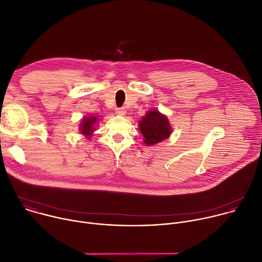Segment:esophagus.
<instances>
[{"instance_id": "34e87169", "label": "esophagus", "mask_w": 262, "mask_h": 262, "mask_svg": "<svg viewBox=\"0 0 262 262\" xmlns=\"http://www.w3.org/2000/svg\"><path fill=\"white\" fill-rule=\"evenodd\" d=\"M115 113L117 114V115H120V116H124L125 115V110L123 108V107H117L116 110H115Z\"/></svg>"}]
</instances>
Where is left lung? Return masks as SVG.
Here are the masks:
<instances>
[{
  "label": "left lung",
  "mask_w": 262,
  "mask_h": 262,
  "mask_svg": "<svg viewBox=\"0 0 262 262\" xmlns=\"http://www.w3.org/2000/svg\"><path fill=\"white\" fill-rule=\"evenodd\" d=\"M140 132L144 137V143L148 146L155 145L171 135V126L166 116L159 111H148L139 122Z\"/></svg>",
  "instance_id": "obj_1"
}]
</instances>
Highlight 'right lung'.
<instances>
[{"instance_id": "right-lung-1", "label": "right lung", "mask_w": 262, "mask_h": 262, "mask_svg": "<svg viewBox=\"0 0 262 262\" xmlns=\"http://www.w3.org/2000/svg\"><path fill=\"white\" fill-rule=\"evenodd\" d=\"M97 118L93 117V116H89V117H85L81 123V133L85 136H87L86 138H90V136L92 135V133L94 132V124L96 123Z\"/></svg>"}]
</instances>
